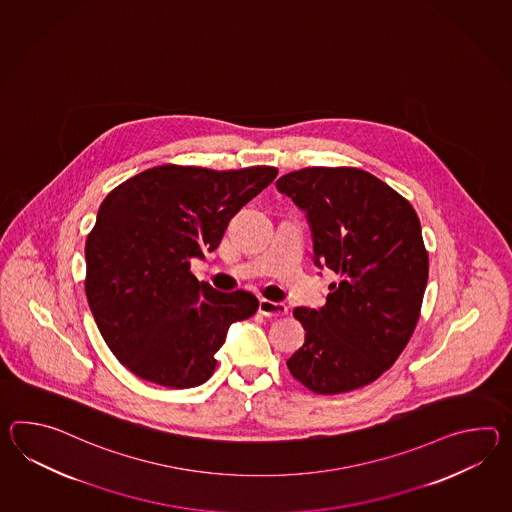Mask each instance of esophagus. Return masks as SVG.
<instances>
[{
	"mask_svg": "<svg viewBox=\"0 0 512 512\" xmlns=\"http://www.w3.org/2000/svg\"><path fill=\"white\" fill-rule=\"evenodd\" d=\"M259 312L266 318H279L288 312V307L284 303H277V301H270V299H261L259 303Z\"/></svg>",
	"mask_w": 512,
	"mask_h": 512,
	"instance_id": "esophagus-1",
	"label": "esophagus"
}]
</instances>
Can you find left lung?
<instances>
[{
    "instance_id": "8db88e82",
    "label": "left lung",
    "mask_w": 512,
    "mask_h": 512,
    "mask_svg": "<svg viewBox=\"0 0 512 512\" xmlns=\"http://www.w3.org/2000/svg\"><path fill=\"white\" fill-rule=\"evenodd\" d=\"M275 187L305 211L314 264L340 275L323 307L294 310L307 334L286 365L318 395L367 386L395 364L419 321L428 283L419 216L353 167L301 169Z\"/></svg>"
}]
</instances>
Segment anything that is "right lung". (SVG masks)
<instances>
[{"label": "right lung", "instance_id": "obj_1", "mask_svg": "<svg viewBox=\"0 0 512 512\" xmlns=\"http://www.w3.org/2000/svg\"><path fill=\"white\" fill-rule=\"evenodd\" d=\"M275 176V167L159 165L104 198L86 240V297L134 375L172 389L211 378L231 323L251 318L259 299L198 283L191 259L216 250L229 220Z\"/></svg>", "mask_w": 512, "mask_h": 512}]
</instances>
